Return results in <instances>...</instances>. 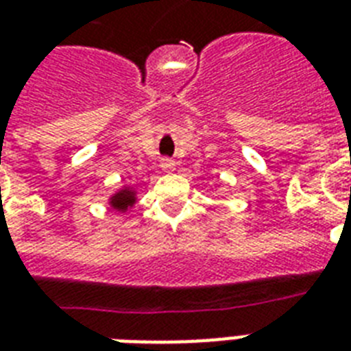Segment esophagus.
Returning <instances> with one entry per match:
<instances>
[{
    "mask_svg": "<svg viewBox=\"0 0 351 351\" xmlns=\"http://www.w3.org/2000/svg\"><path fill=\"white\" fill-rule=\"evenodd\" d=\"M160 167H162L164 173H171V171H175V162L169 158H164L162 162H160Z\"/></svg>",
    "mask_w": 351,
    "mask_h": 351,
    "instance_id": "34e87169",
    "label": "esophagus"
}]
</instances>
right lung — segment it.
<instances>
[{"instance_id": "right-lung-1", "label": "right lung", "mask_w": 351, "mask_h": 351, "mask_svg": "<svg viewBox=\"0 0 351 351\" xmlns=\"http://www.w3.org/2000/svg\"><path fill=\"white\" fill-rule=\"evenodd\" d=\"M134 202H136V195L129 187H123L121 191L114 193L111 197V206L118 211H127V208H131Z\"/></svg>"}]
</instances>
